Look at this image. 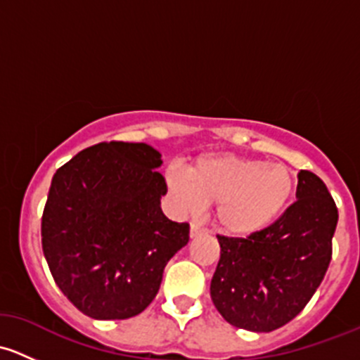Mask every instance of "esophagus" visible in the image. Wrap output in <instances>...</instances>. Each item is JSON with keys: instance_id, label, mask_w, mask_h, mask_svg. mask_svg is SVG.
<instances>
[{"instance_id": "1", "label": "esophagus", "mask_w": 360, "mask_h": 360, "mask_svg": "<svg viewBox=\"0 0 360 360\" xmlns=\"http://www.w3.org/2000/svg\"><path fill=\"white\" fill-rule=\"evenodd\" d=\"M203 233H205V228H202L198 223H191V226H190V237L191 238L198 237V235H203Z\"/></svg>"}]
</instances>
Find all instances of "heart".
Returning <instances> with one entry per match:
<instances>
[{
  "label": "heart",
  "instance_id": "b5f03b06",
  "mask_svg": "<svg viewBox=\"0 0 360 360\" xmlns=\"http://www.w3.org/2000/svg\"><path fill=\"white\" fill-rule=\"evenodd\" d=\"M165 183L177 205L198 212L216 203L214 219L223 233L249 237L270 226L292 197V176L284 165L235 155H207L190 170L169 165Z\"/></svg>",
  "mask_w": 360,
  "mask_h": 360
}]
</instances>
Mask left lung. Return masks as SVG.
Masks as SVG:
<instances>
[{
    "label": "left lung",
    "instance_id": "1",
    "mask_svg": "<svg viewBox=\"0 0 360 360\" xmlns=\"http://www.w3.org/2000/svg\"><path fill=\"white\" fill-rule=\"evenodd\" d=\"M297 200L249 237L217 235L219 263L210 297L231 326L270 333L292 321L321 285L338 223L328 186L310 170L297 174Z\"/></svg>",
    "mask_w": 360,
    "mask_h": 360
}]
</instances>
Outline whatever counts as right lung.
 Returning a JSON list of instances; mask_svg holds the SVG:
<instances>
[{
	"label": "right lung",
	"mask_w": 360,
	"mask_h": 360,
	"mask_svg": "<svg viewBox=\"0 0 360 360\" xmlns=\"http://www.w3.org/2000/svg\"><path fill=\"white\" fill-rule=\"evenodd\" d=\"M162 155L144 143H99L57 169L41 216L52 277L82 314L122 321L157 296L190 224L163 216Z\"/></svg>",
	"instance_id": "1"
}]
</instances>
